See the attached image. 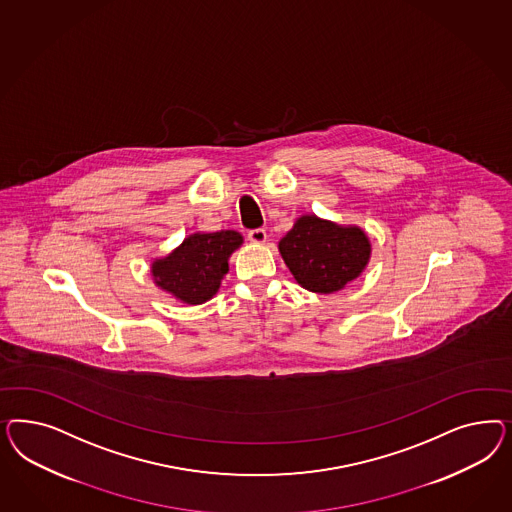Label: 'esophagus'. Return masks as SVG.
Instances as JSON below:
<instances>
[{
	"instance_id": "34e87169",
	"label": "esophagus",
	"mask_w": 512,
	"mask_h": 512,
	"mask_svg": "<svg viewBox=\"0 0 512 512\" xmlns=\"http://www.w3.org/2000/svg\"><path fill=\"white\" fill-rule=\"evenodd\" d=\"M248 238L253 244H264L266 242V231L264 229H253V231H249Z\"/></svg>"
}]
</instances>
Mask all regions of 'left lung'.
<instances>
[{
	"mask_svg": "<svg viewBox=\"0 0 512 512\" xmlns=\"http://www.w3.org/2000/svg\"><path fill=\"white\" fill-rule=\"evenodd\" d=\"M279 253L304 289L326 295L360 276L370 261L372 246L358 227L302 216L279 240Z\"/></svg>",
	"mask_w": 512,
	"mask_h": 512,
	"instance_id": "1",
	"label": "left lung"
}]
</instances>
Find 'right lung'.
<instances>
[{"instance_id":"obj_1","label":"right lung","mask_w":512,"mask_h":512,"mask_svg":"<svg viewBox=\"0 0 512 512\" xmlns=\"http://www.w3.org/2000/svg\"><path fill=\"white\" fill-rule=\"evenodd\" d=\"M236 231L195 233L152 264L155 285L186 304H202L216 295L229 270V257L240 248Z\"/></svg>"}]
</instances>
